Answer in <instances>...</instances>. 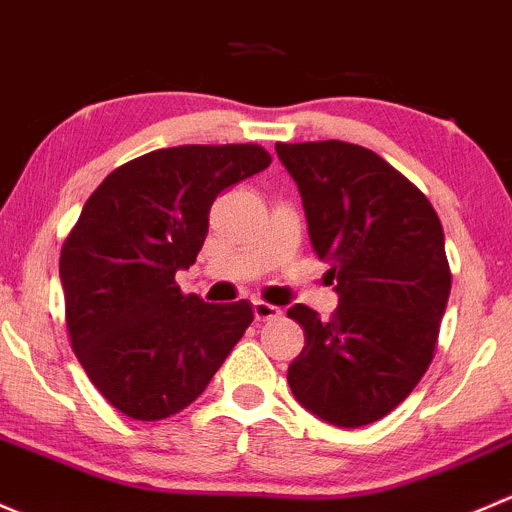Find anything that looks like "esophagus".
I'll return each instance as SVG.
<instances>
[{"label": "esophagus", "instance_id": "obj_1", "mask_svg": "<svg viewBox=\"0 0 512 512\" xmlns=\"http://www.w3.org/2000/svg\"><path fill=\"white\" fill-rule=\"evenodd\" d=\"M283 310L278 305L266 303V300H254V315L256 320H273V318H281Z\"/></svg>", "mask_w": 512, "mask_h": 512}]
</instances>
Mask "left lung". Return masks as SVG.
Wrapping results in <instances>:
<instances>
[{
  "label": "left lung",
  "instance_id": "left-lung-1",
  "mask_svg": "<svg viewBox=\"0 0 512 512\" xmlns=\"http://www.w3.org/2000/svg\"><path fill=\"white\" fill-rule=\"evenodd\" d=\"M300 189L310 244L330 263L340 305L320 320L288 308L305 347L288 365L293 397L335 426L392 412L429 370L451 293L439 214L377 152L342 140L278 142Z\"/></svg>",
  "mask_w": 512,
  "mask_h": 512
}]
</instances>
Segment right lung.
<instances>
[{"mask_svg": "<svg viewBox=\"0 0 512 512\" xmlns=\"http://www.w3.org/2000/svg\"><path fill=\"white\" fill-rule=\"evenodd\" d=\"M271 165L261 145H179L125 162L98 184L61 246L66 328L93 387L118 412L157 421L207 389L254 320L246 300L179 291L209 209Z\"/></svg>", "mask_w": 512, "mask_h": 512, "instance_id": "right-lung-1", "label": "right lung"}]
</instances>
